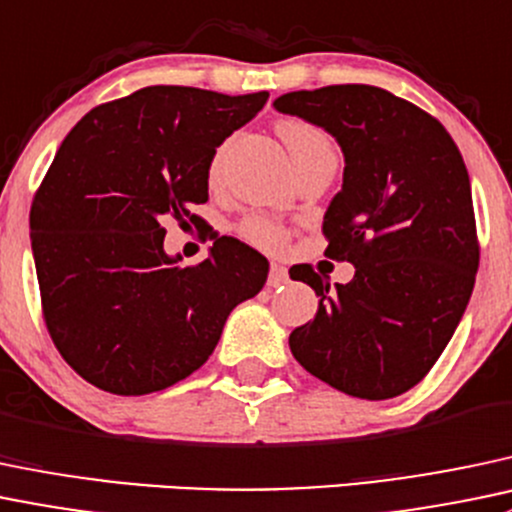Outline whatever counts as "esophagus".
<instances>
[{
	"label": "esophagus",
	"mask_w": 512,
	"mask_h": 512,
	"mask_svg": "<svg viewBox=\"0 0 512 512\" xmlns=\"http://www.w3.org/2000/svg\"><path fill=\"white\" fill-rule=\"evenodd\" d=\"M287 279H289L287 267L277 265V262H272V267H270V287H282V284H287Z\"/></svg>",
	"instance_id": "34e87169"
}]
</instances>
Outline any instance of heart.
Instances as JSON below:
<instances>
[{"instance_id": "1", "label": "heart", "mask_w": 512, "mask_h": 512, "mask_svg": "<svg viewBox=\"0 0 512 512\" xmlns=\"http://www.w3.org/2000/svg\"><path fill=\"white\" fill-rule=\"evenodd\" d=\"M279 134H282L284 144H287L289 152H292V159L297 161V166H304L309 164V161L321 157H336L333 139L328 137L326 129L314 125V122L287 117V120L279 122ZM225 149H228V144H220V147L215 149L211 164H208V176H211V181H218L220 174H223ZM238 230L242 238L260 247H279L287 240V230L270 218H262V215H250V218H245Z\"/></svg>"}]
</instances>
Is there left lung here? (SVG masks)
<instances>
[{"instance_id":"1","label":"left lung","mask_w":512,"mask_h":512,"mask_svg":"<svg viewBox=\"0 0 512 512\" xmlns=\"http://www.w3.org/2000/svg\"><path fill=\"white\" fill-rule=\"evenodd\" d=\"M314 122L346 157L324 215L326 255L355 267L331 287L309 265L289 270L319 297L294 328V358L336 390L390 400L437 363L469 304L478 270L471 181L444 125L375 85H326L274 100Z\"/></svg>"}]
</instances>
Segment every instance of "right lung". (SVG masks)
Masks as SVG:
<instances>
[{
	"label": "right lung",
	"mask_w": 512,
	"mask_h": 512,
	"mask_svg": "<svg viewBox=\"0 0 512 512\" xmlns=\"http://www.w3.org/2000/svg\"><path fill=\"white\" fill-rule=\"evenodd\" d=\"M267 98L152 85L93 107L58 147L31 203V250L48 333L90 385L149 395L188 378L265 287L270 262L228 235L179 267L164 223H203L193 206L208 201L215 147Z\"/></svg>",
	"instance_id": "add662e5"
}]
</instances>
